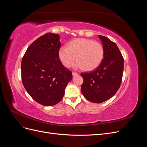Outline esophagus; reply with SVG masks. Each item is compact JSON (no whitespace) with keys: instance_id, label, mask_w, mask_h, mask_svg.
I'll return each mask as SVG.
<instances>
[{"instance_id":"1","label":"esophagus","mask_w":147,"mask_h":147,"mask_svg":"<svg viewBox=\"0 0 147 147\" xmlns=\"http://www.w3.org/2000/svg\"><path fill=\"white\" fill-rule=\"evenodd\" d=\"M78 74L76 73V72H72V75L73 77H75V76H77V75H78Z\"/></svg>"}]
</instances>
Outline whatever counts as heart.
Instances as JSON below:
<instances>
[{
    "label": "heart",
    "instance_id": "1",
    "mask_svg": "<svg viewBox=\"0 0 147 147\" xmlns=\"http://www.w3.org/2000/svg\"><path fill=\"white\" fill-rule=\"evenodd\" d=\"M60 61L65 67H70L76 59L77 67L84 71L96 69L104 59V50L101 44L91 39L77 38L58 51Z\"/></svg>",
    "mask_w": 147,
    "mask_h": 147
}]
</instances>
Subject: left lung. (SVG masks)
Instances as JSON below:
<instances>
[{"mask_svg":"<svg viewBox=\"0 0 147 147\" xmlns=\"http://www.w3.org/2000/svg\"><path fill=\"white\" fill-rule=\"evenodd\" d=\"M99 37L104 47V59L94 71L81 74V91L93 103H102L115 94L121 85L124 68V59L117 44L106 37Z\"/></svg>","mask_w":147,"mask_h":147,"instance_id":"left-lung-1","label":"left lung"}]
</instances>
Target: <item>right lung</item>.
Instances as JSON below:
<instances>
[{
  "mask_svg": "<svg viewBox=\"0 0 147 147\" xmlns=\"http://www.w3.org/2000/svg\"><path fill=\"white\" fill-rule=\"evenodd\" d=\"M60 36L47 33L26 50L21 61V78L28 94L38 104L52 106L61 100L72 78L59 59Z\"/></svg>",
  "mask_w": 147,
  "mask_h": 147,
  "instance_id": "1",
  "label": "right lung"
}]
</instances>
